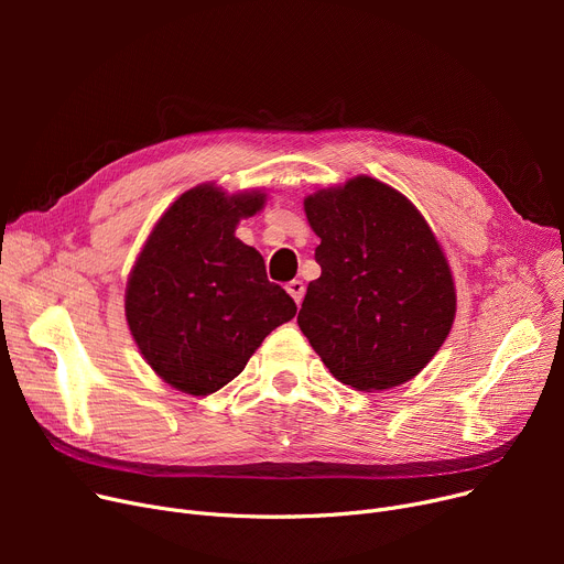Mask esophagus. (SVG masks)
<instances>
[{"instance_id":"esophagus-1","label":"esophagus","mask_w":564,"mask_h":564,"mask_svg":"<svg viewBox=\"0 0 564 564\" xmlns=\"http://www.w3.org/2000/svg\"><path fill=\"white\" fill-rule=\"evenodd\" d=\"M285 290H288V294L290 297L294 300V304H302V300H304V292H306V288H304V283L300 281V279H294V281H290L288 285H285Z\"/></svg>"}]
</instances>
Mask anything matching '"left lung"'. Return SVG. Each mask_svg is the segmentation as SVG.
Returning a JSON list of instances; mask_svg holds the SVG:
<instances>
[{"instance_id": "8db88e82", "label": "left lung", "mask_w": 564, "mask_h": 564, "mask_svg": "<svg viewBox=\"0 0 564 564\" xmlns=\"http://www.w3.org/2000/svg\"><path fill=\"white\" fill-rule=\"evenodd\" d=\"M304 213L319 237L300 329L329 372L375 393L416 377L448 338L457 290L434 230L404 194L370 175L315 189Z\"/></svg>"}]
</instances>
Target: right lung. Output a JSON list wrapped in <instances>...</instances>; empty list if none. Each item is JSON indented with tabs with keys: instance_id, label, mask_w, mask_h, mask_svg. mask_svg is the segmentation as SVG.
Here are the masks:
<instances>
[{
	"instance_id": "1",
	"label": "right lung",
	"mask_w": 564,
	"mask_h": 564,
	"mask_svg": "<svg viewBox=\"0 0 564 564\" xmlns=\"http://www.w3.org/2000/svg\"><path fill=\"white\" fill-rule=\"evenodd\" d=\"M262 189L203 183L177 196L132 264L126 319L143 361L171 389L203 398L240 375L279 324L297 313L267 281L262 256L235 237L264 207Z\"/></svg>"
}]
</instances>
